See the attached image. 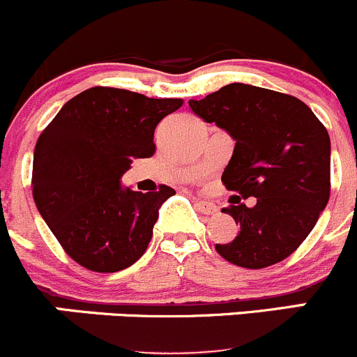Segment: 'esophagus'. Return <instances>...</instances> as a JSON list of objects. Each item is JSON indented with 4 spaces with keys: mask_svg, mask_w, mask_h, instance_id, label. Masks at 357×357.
Listing matches in <instances>:
<instances>
[{
    "mask_svg": "<svg viewBox=\"0 0 357 357\" xmlns=\"http://www.w3.org/2000/svg\"><path fill=\"white\" fill-rule=\"evenodd\" d=\"M194 203H196L197 210L203 211V213H206V215H213V213H217V211H218L217 204L211 203V201L199 199V197H194Z\"/></svg>",
    "mask_w": 357,
    "mask_h": 357,
    "instance_id": "obj_1",
    "label": "esophagus"
}]
</instances>
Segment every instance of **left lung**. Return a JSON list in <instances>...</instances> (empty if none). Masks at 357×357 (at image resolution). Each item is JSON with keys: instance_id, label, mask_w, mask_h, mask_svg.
I'll list each match as a JSON object with an SVG mask.
<instances>
[{"instance_id": "8db88e82", "label": "left lung", "mask_w": 357, "mask_h": 357, "mask_svg": "<svg viewBox=\"0 0 357 357\" xmlns=\"http://www.w3.org/2000/svg\"><path fill=\"white\" fill-rule=\"evenodd\" d=\"M189 107L234 139L222 174L239 225L231 243L215 245L227 262L262 269L281 262L309 236L330 199V135L291 95L231 83ZM257 197L253 207L241 201Z\"/></svg>"}]
</instances>
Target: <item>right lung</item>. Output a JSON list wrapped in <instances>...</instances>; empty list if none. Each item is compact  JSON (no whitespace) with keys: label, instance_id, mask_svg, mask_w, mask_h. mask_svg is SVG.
Returning <instances> with one entry per match:
<instances>
[{"label":"right lung","instance_id":"obj_1","mask_svg":"<svg viewBox=\"0 0 357 357\" xmlns=\"http://www.w3.org/2000/svg\"><path fill=\"white\" fill-rule=\"evenodd\" d=\"M182 98H149L93 86L62 105L34 147L38 211L79 266L118 273L147 250L160 208L175 190L139 192L121 185L137 158L156 151L154 130Z\"/></svg>","mask_w":357,"mask_h":357}]
</instances>
